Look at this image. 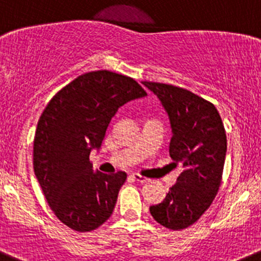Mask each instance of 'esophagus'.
<instances>
[{
	"mask_svg": "<svg viewBox=\"0 0 261 261\" xmlns=\"http://www.w3.org/2000/svg\"><path fill=\"white\" fill-rule=\"evenodd\" d=\"M131 177H133L135 181L140 182V184H145V182L149 181V178H146V177L141 176V174H139V173H133V174H131Z\"/></svg>",
	"mask_w": 261,
	"mask_h": 261,
	"instance_id": "esophagus-1",
	"label": "esophagus"
}]
</instances>
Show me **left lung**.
Returning <instances> with one entry per match:
<instances>
[{
  "mask_svg": "<svg viewBox=\"0 0 261 261\" xmlns=\"http://www.w3.org/2000/svg\"><path fill=\"white\" fill-rule=\"evenodd\" d=\"M163 105L171 121L169 155L184 171L163 203L150 206L161 226L179 231L192 226L212 205L223 174L227 136L213 103L184 88L143 82Z\"/></svg>",
  "mask_w": 261,
  "mask_h": 261,
  "instance_id": "8db88e82",
  "label": "left lung"
}]
</instances>
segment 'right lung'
Here are the masks:
<instances>
[{
	"label": "right lung",
	"instance_id": "1",
	"mask_svg": "<svg viewBox=\"0 0 261 261\" xmlns=\"http://www.w3.org/2000/svg\"><path fill=\"white\" fill-rule=\"evenodd\" d=\"M145 95L133 77L90 71L56 93L40 115L33 143L34 173L49 208L74 231H93L112 214L127 174L93 172L90 151L100 146L118 108Z\"/></svg>",
	"mask_w": 261,
	"mask_h": 261
}]
</instances>
